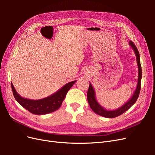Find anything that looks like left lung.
I'll use <instances>...</instances> for the list:
<instances>
[{
    "label": "left lung",
    "mask_w": 155,
    "mask_h": 155,
    "mask_svg": "<svg viewBox=\"0 0 155 155\" xmlns=\"http://www.w3.org/2000/svg\"><path fill=\"white\" fill-rule=\"evenodd\" d=\"M129 43L131 47L133 48V50L134 51V54L136 56H137V61L138 67V78L137 87L133 94V96L130 98V100L128 101H127L123 106L118 108V109L112 110H106L104 107H101L99 104H98V102L97 101L96 99V96H95L94 90V88L91 83H90V85H89V88L87 92V100H88L89 105H90L91 109L95 113L99 114L101 116L105 117V118H116V117L122 114L124 112L129 109L130 108L135 104V102L137 101L138 97L139 96V94L140 92V87H141V79H142V67H141V64H140V54L137 48L136 47V46L134 44V43H133V41H129Z\"/></svg>",
    "instance_id": "1"
}]
</instances>
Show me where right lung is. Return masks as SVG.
Wrapping results in <instances>:
<instances>
[{
    "label": "right lung",
    "instance_id": "obj_1",
    "mask_svg": "<svg viewBox=\"0 0 155 155\" xmlns=\"http://www.w3.org/2000/svg\"><path fill=\"white\" fill-rule=\"evenodd\" d=\"M76 82V81L69 82L53 94L38 100H32L22 97L17 92L12 83H11V85L14 97L18 104L31 113L41 115L48 114L58 110L61 105L67 93Z\"/></svg>",
    "mask_w": 155,
    "mask_h": 155
}]
</instances>
